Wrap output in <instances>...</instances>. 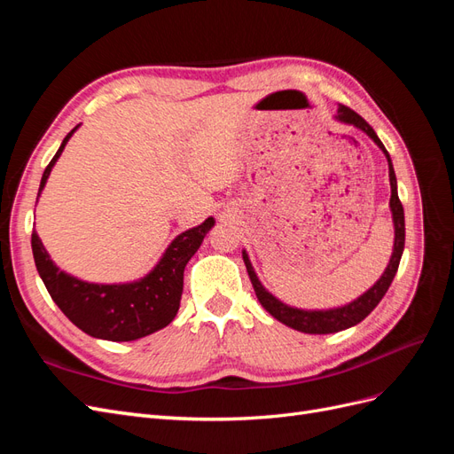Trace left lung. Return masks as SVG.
Segmentation results:
<instances>
[{"mask_svg":"<svg viewBox=\"0 0 454 454\" xmlns=\"http://www.w3.org/2000/svg\"><path fill=\"white\" fill-rule=\"evenodd\" d=\"M335 121L345 122V125H352L356 129H360L362 132H365L369 138L377 144V147L382 151L384 157H387V160H388V177H390V191H392L390 212H392V222H394V250H392L387 269H384V272H382V277L373 286H371L365 294H362L358 299H354V301H350V303L342 305V307L324 309V310L297 309V307H290V305L282 303L278 297H274L269 290H265V286L261 284V280L257 278L248 254H246V250H242V259L246 263V269H248L250 280L254 284V290H255L259 303L263 305V309L270 316H274L278 322L286 324L287 327L297 329V332H301V333H312V335L337 333V332H342V329H348L356 324H360L365 316L380 303L384 294L388 292V287L397 272V267H400V259H402L403 246H405L403 206L400 202V197H397V180H395L392 159L388 155L387 147L382 145L377 132L369 127V122L365 119H362L356 112H352L350 107L339 106Z\"/></svg>","mask_w":454,"mask_h":454,"instance_id":"1","label":"left lung"}]
</instances>
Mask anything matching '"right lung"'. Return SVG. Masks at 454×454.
Masks as SVG:
<instances>
[{
    "mask_svg": "<svg viewBox=\"0 0 454 454\" xmlns=\"http://www.w3.org/2000/svg\"><path fill=\"white\" fill-rule=\"evenodd\" d=\"M79 125L66 136L39 184L37 199L51 170ZM215 223L208 217L200 225L177 235L145 277L125 284H92L79 280L54 265L43 242L32 232V252L41 280L59 309L81 332L104 340H136L167 327L180 309L184 270Z\"/></svg>",
    "mask_w": 454,
    "mask_h": 454,
    "instance_id": "right-lung-1",
    "label": "right lung"
}]
</instances>
